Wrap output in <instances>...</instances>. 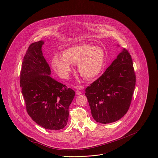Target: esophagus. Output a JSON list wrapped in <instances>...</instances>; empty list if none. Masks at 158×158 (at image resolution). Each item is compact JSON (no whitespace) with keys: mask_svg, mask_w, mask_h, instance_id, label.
<instances>
[{"mask_svg":"<svg viewBox=\"0 0 158 158\" xmlns=\"http://www.w3.org/2000/svg\"><path fill=\"white\" fill-rule=\"evenodd\" d=\"M76 95H81L82 93H81V92L79 91V90H76Z\"/></svg>","mask_w":158,"mask_h":158,"instance_id":"1","label":"esophagus"}]
</instances>
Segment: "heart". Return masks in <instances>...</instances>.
Returning <instances> with one entry per match:
<instances>
[{"label": "heart", "instance_id": "heart-1", "mask_svg": "<svg viewBox=\"0 0 158 158\" xmlns=\"http://www.w3.org/2000/svg\"><path fill=\"white\" fill-rule=\"evenodd\" d=\"M105 63V52L99 47L82 43L66 49L63 56L56 54L52 66L62 77H67L71 71V64L77 63L79 73L85 79L96 78L101 72Z\"/></svg>", "mask_w": 158, "mask_h": 158}]
</instances>
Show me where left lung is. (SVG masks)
Returning <instances> with one entry per match:
<instances>
[{
    "mask_svg": "<svg viewBox=\"0 0 158 158\" xmlns=\"http://www.w3.org/2000/svg\"><path fill=\"white\" fill-rule=\"evenodd\" d=\"M135 85L132 58L124 48L105 72L85 89L95 121L107 124L122 118L129 108Z\"/></svg>",
    "mask_w": 158,
    "mask_h": 158,
    "instance_id": "1",
    "label": "left lung"
}]
</instances>
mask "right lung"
<instances>
[{
    "instance_id": "1",
    "label": "right lung",
    "mask_w": 158,
    "mask_h": 158,
    "mask_svg": "<svg viewBox=\"0 0 158 158\" xmlns=\"http://www.w3.org/2000/svg\"><path fill=\"white\" fill-rule=\"evenodd\" d=\"M44 43L41 40L29 46L22 63L20 87L32 120L45 129L59 130L67 124L75 92L50 76L41 50Z\"/></svg>"
}]
</instances>
